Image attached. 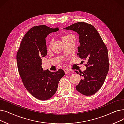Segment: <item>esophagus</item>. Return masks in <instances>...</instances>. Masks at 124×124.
<instances>
[{
	"label": "esophagus",
	"instance_id": "esophagus-1",
	"mask_svg": "<svg viewBox=\"0 0 124 124\" xmlns=\"http://www.w3.org/2000/svg\"><path fill=\"white\" fill-rule=\"evenodd\" d=\"M64 71L65 73L66 74H68V73H70V70L67 68H65L64 69Z\"/></svg>",
	"mask_w": 124,
	"mask_h": 124
}]
</instances>
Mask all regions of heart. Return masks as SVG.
<instances>
[{"label":"heart","mask_w":124,"mask_h":124,"mask_svg":"<svg viewBox=\"0 0 124 124\" xmlns=\"http://www.w3.org/2000/svg\"><path fill=\"white\" fill-rule=\"evenodd\" d=\"M73 36L72 35H66V36H64V37H63V38H62V41H63V40H67V39H69L70 37H72ZM51 45V43H50V45Z\"/></svg>","instance_id":"b5f03b06"}]
</instances>
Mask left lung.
Returning <instances> with one entry per match:
<instances>
[{"label":"left lung","instance_id":"obj_1","mask_svg":"<svg viewBox=\"0 0 124 124\" xmlns=\"http://www.w3.org/2000/svg\"><path fill=\"white\" fill-rule=\"evenodd\" d=\"M64 30L73 31L78 34L80 46L77 55L87 62L83 72H75L81 76L76 86L78 92L84 95L95 94L102 86L109 68L108 49L95 28L83 22L73 23Z\"/></svg>","mask_w":124,"mask_h":124}]
</instances>
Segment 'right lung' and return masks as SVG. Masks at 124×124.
<instances>
[{
  "label": "right lung",
  "instance_id": "1",
  "mask_svg": "<svg viewBox=\"0 0 124 124\" xmlns=\"http://www.w3.org/2000/svg\"><path fill=\"white\" fill-rule=\"evenodd\" d=\"M59 30L42 25L32 27L22 39L16 54L18 70L24 87L35 98L41 101L50 99L56 93L58 83L65 72L62 69L56 72L44 70L42 58L47 55L46 38Z\"/></svg>",
  "mask_w": 124,
  "mask_h": 124
}]
</instances>
